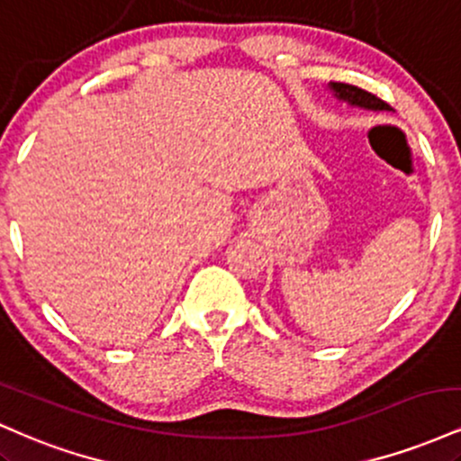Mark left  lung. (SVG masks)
Listing matches in <instances>:
<instances>
[{"instance_id": "obj_1", "label": "left lung", "mask_w": 461, "mask_h": 461, "mask_svg": "<svg viewBox=\"0 0 461 461\" xmlns=\"http://www.w3.org/2000/svg\"><path fill=\"white\" fill-rule=\"evenodd\" d=\"M330 91L333 93V97H336L338 102H345L348 105H353V108L370 110V113H393V108L385 102H382V99L362 91V88L351 86V84L330 82Z\"/></svg>"}]
</instances>
